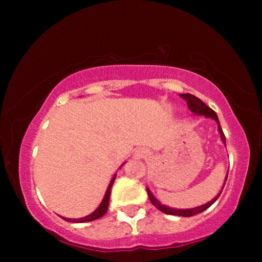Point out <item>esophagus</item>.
Wrapping results in <instances>:
<instances>
[{
    "label": "esophagus",
    "mask_w": 262,
    "mask_h": 262,
    "mask_svg": "<svg viewBox=\"0 0 262 262\" xmlns=\"http://www.w3.org/2000/svg\"><path fill=\"white\" fill-rule=\"evenodd\" d=\"M145 154H147V151H145V150H144L143 148H141V149H139V150H137V151H136V156L143 157Z\"/></svg>",
    "instance_id": "34e87169"
}]
</instances>
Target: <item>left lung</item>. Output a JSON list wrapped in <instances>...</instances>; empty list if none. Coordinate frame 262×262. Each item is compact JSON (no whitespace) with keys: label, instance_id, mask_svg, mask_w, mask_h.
I'll return each instance as SVG.
<instances>
[{"label":"left lung","instance_id":"left-lung-1","mask_svg":"<svg viewBox=\"0 0 262 262\" xmlns=\"http://www.w3.org/2000/svg\"><path fill=\"white\" fill-rule=\"evenodd\" d=\"M179 96L181 97V98L186 100L188 108L192 111L193 113L199 114V115H205V117H207V118L214 119V120L217 122V127H219V132H220V134H221V140H222V142H223L225 145H227V142H225V135H224L223 130H222L221 125H220V121H219V117H217V114L215 113V111H212L210 107H208V106L205 103H203L201 99H199L198 97H195L193 95H190V94H181ZM227 179H228V174H227V177H225V181H227ZM223 188H224V186H223ZM147 192H148V196L150 199V201H151L152 205L156 207L158 210L165 212V214H168V215L190 217V216H194V215H196V214H200V212L205 211L207 208H209L212 205V203H214L217 200V199H219V196H220L221 193H222V190H221L219 194H217V196H215L214 199H212L211 201L206 203V205H202V206L196 207V208H190V209H173V208H168L166 206L162 205V203L159 202L157 199L154 196L152 193L150 192L149 188H147Z\"/></svg>","mask_w":262,"mask_h":262}]
</instances>
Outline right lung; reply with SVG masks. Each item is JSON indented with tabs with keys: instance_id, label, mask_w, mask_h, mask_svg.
I'll list each match as a JSON object with an SVG mask.
<instances>
[{
	"instance_id": "1",
	"label": "right lung",
	"mask_w": 262,
	"mask_h": 262,
	"mask_svg": "<svg viewBox=\"0 0 262 262\" xmlns=\"http://www.w3.org/2000/svg\"><path fill=\"white\" fill-rule=\"evenodd\" d=\"M115 177H117V176H114L113 178H112V180H111V183H110L108 187H107V190H106V193H105V196H104V199H103V201H101L99 207L97 208V209H96L94 212H92V214L88 215V216H85V217H82V219H76V220L66 219V217H62V219H63L64 221H67V222H73V223H83V222L95 221V220H97V219H99V217H101L103 215H105V212L107 211V209H108L111 188H112V185H113L114 180H115Z\"/></svg>"
}]
</instances>
